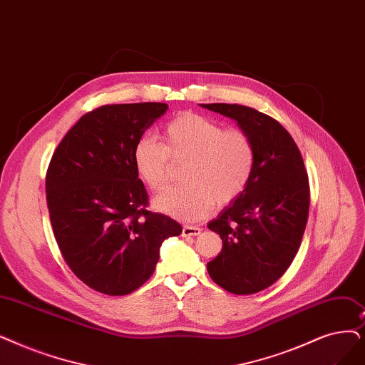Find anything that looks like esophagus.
Returning <instances> with one entry per match:
<instances>
[{"mask_svg":"<svg viewBox=\"0 0 365 365\" xmlns=\"http://www.w3.org/2000/svg\"><path fill=\"white\" fill-rule=\"evenodd\" d=\"M201 234V228L195 227V225H185L182 230V235L183 237H191V235H200Z\"/></svg>","mask_w":365,"mask_h":365,"instance_id":"1","label":"esophagus"}]
</instances>
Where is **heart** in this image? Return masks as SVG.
Listing matches in <instances>:
<instances>
[{
    "label": "heart",
    "mask_w": 365,
    "mask_h": 365,
    "mask_svg": "<svg viewBox=\"0 0 365 365\" xmlns=\"http://www.w3.org/2000/svg\"><path fill=\"white\" fill-rule=\"evenodd\" d=\"M170 161H185L180 179L153 200L155 209L182 220H198L217 202L239 198L255 170L257 149L250 134L240 126H225L213 118L183 112L163 131V145L141 137L133 149L138 179L152 191L161 189Z\"/></svg>",
    "instance_id": "1"
}]
</instances>
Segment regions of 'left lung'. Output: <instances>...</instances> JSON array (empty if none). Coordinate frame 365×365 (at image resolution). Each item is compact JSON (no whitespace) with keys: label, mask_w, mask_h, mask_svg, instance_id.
I'll return each instance as SVG.
<instances>
[{"label":"left lung","mask_w":365,"mask_h":365,"mask_svg":"<svg viewBox=\"0 0 365 365\" xmlns=\"http://www.w3.org/2000/svg\"><path fill=\"white\" fill-rule=\"evenodd\" d=\"M201 106L237 120L255 143V170L246 191L207 224L222 239L207 272L231 294H257L284 274L303 239L310 205L303 156L272 116L239 104Z\"/></svg>","instance_id":"1"}]
</instances>
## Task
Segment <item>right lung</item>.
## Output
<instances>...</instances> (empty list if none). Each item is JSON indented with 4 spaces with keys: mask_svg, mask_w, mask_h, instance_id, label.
<instances>
[{
    "mask_svg": "<svg viewBox=\"0 0 365 365\" xmlns=\"http://www.w3.org/2000/svg\"><path fill=\"white\" fill-rule=\"evenodd\" d=\"M165 103L101 106L61 140L46 174L56 243L71 272L93 291L126 295L155 272L160 247L179 222L148 210L133 149L165 113Z\"/></svg>",
    "mask_w": 365,
    "mask_h": 365,
    "instance_id": "1",
    "label": "right lung"
}]
</instances>
